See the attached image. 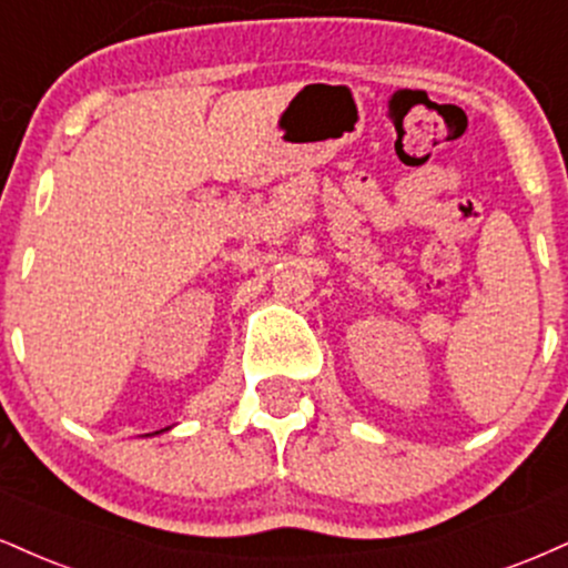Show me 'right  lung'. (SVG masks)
Masks as SVG:
<instances>
[{"label": "right lung", "instance_id": "add662e5", "mask_svg": "<svg viewBox=\"0 0 568 568\" xmlns=\"http://www.w3.org/2000/svg\"><path fill=\"white\" fill-rule=\"evenodd\" d=\"M155 434H159V432H155Z\"/></svg>", "mask_w": 568, "mask_h": 568}]
</instances>
